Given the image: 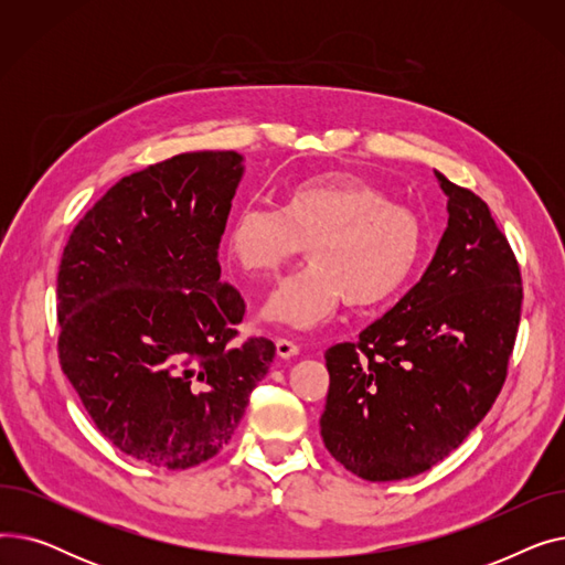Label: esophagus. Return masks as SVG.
<instances>
[{"label":"esophagus","mask_w":565,"mask_h":565,"mask_svg":"<svg viewBox=\"0 0 565 565\" xmlns=\"http://www.w3.org/2000/svg\"><path fill=\"white\" fill-rule=\"evenodd\" d=\"M275 345H277V354H279L281 360H290V358H295V354L300 352L298 343H292V341H288V339H277Z\"/></svg>","instance_id":"1"}]
</instances>
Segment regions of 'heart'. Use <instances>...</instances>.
Listing matches in <instances>:
<instances>
[{"label": "heart", "mask_w": 565, "mask_h": 565, "mask_svg": "<svg viewBox=\"0 0 565 565\" xmlns=\"http://www.w3.org/2000/svg\"><path fill=\"white\" fill-rule=\"evenodd\" d=\"M419 215L362 175L332 171L290 183L279 211L241 205L224 228V252L249 277H270L307 245L311 265L284 279L260 316L311 330L348 302L373 309L409 281L424 254Z\"/></svg>", "instance_id": "obj_1"}]
</instances>
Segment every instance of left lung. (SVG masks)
<instances>
[{"instance_id":"8db88e82","label":"left lung","mask_w":565,"mask_h":565,"mask_svg":"<svg viewBox=\"0 0 565 565\" xmlns=\"http://www.w3.org/2000/svg\"><path fill=\"white\" fill-rule=\"evenodd\" d=\"M449 224L428 270L358 343L324 352L328 451L364 481L417 477L458 449L507 380L522 286L488 203L435 171Z\"/></svg>"}]
</instances>
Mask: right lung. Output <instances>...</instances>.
Listing matches in <instances>:
<instances>
[{"mask_svg":"<svg viewBox=\"0 0 565 565\" xmlns=\"http://www.w3.org/2000/svg\"><path fill=\"white\" fill-rule=\"evenodd\" d=\"M243 160L181 153L121 178L58 265V362L98 430L146 465L211 460L275 360L263 337L235 343L245 300L220 281Z\"/></svg>","mask_w":565,"mask_h":565,"instance_id":"right-lung-1","label":"right lung"}]
</instances>
